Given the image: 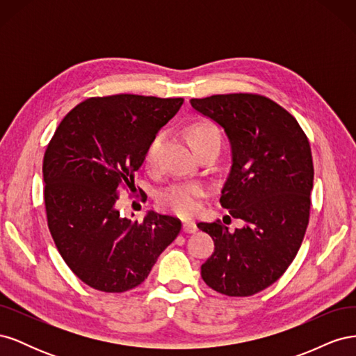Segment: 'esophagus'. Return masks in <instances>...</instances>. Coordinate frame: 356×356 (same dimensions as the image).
I'll use <instances>...</instances> for the list:
<instances>
[{"label":"esophagus","instance_id":"obj_1","mask_svg":"<svg viewBox=\"0 0 356 356\" xmlns=\"http://www.w3.org/2000/svg\"><path fill=\"white\" fill-rule=\"evenodd\" d=\"M182 230H184V233H196L197 225L195 221H184L182 222Z\"/></svg>","mask_w":356,"mask_h":356}]
</instances>
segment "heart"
I'll return each instance as SVG.
<instances>
[{
    "label": "heart",
    "mask_w": 356,
    "mask_h": 356,
    "mask_svg": "<svg viewBox=\"0 0 356 356\" xmlns=\"http://www.w3.org/2000/svg\"><path fill=\"white\" fill-rule=\"evenodd\" d=\"M188 134H190L193 145L208 141V139H220L217 127L207 122L195 123L190 127ZM160 143H161V135H156L152 141H149L144 154L145 166L152 168L156 165ZM203 195H204L203 186L188 184V182H178V184H172L159 193V203L172 212L186 215L187 217V215H193L199 209L200 207L199 200Z\"/></svg>",
    "instance_id": "obj_1"
}]
</instances>
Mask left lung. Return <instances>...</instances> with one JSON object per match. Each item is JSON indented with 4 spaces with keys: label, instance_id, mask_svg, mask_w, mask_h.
<instances>
[{
    "label": "left lung",
    "instance_id": "left-lung-1",
    "mask_svg": "<svg viewBox=\"0 0 356 356\" xmlns=\"http://www.w3.org/2000/svg\"><path fill=\"white\" fill-rule=\"evenodd\" d=\"M190 104L229 139L232 166L220 202L243 221L234 232L220 221L197 224L215 245L202 277L224 296H252L285 273L303 242L314 187L310 145L296 118L264 96L213 95Z\"/></svg>",
    "mask_w": 356,
    "mask_h": 356
}]
</instances>
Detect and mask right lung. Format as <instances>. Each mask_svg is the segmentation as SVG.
<instances>
[{"label":"right lung","mask_w":356,"mask_h":356,"mask_svg":"<svg viewBox=\"0 0 356 356\" xmlns=\"http://www.w3.org/2000/svg\"><path fill=\"white\" fill-rule=\"evenodd\" d=\"M184 99L141 95L89 98L58 126L42 161L47 224L63 261L104 293L143 284L177 239L181 221L148 211L132 221L117 209L149 141Z\"/></svg>","instance_id":"1"}]
</instances>
